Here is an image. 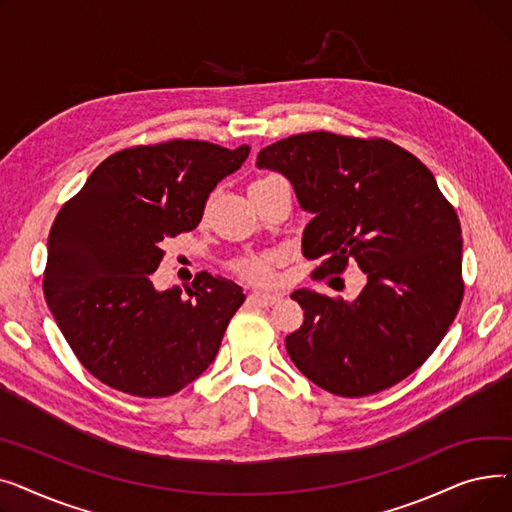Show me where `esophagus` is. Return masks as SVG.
<instances>
[{
  "label": "esophagus",
  "mask_w": 512,
  "mask_h": 512,
  "mask_svg": "<svg viewBox=\"0 0 512 512\" xmlns=\"http://www.w3.org/2000/svg\"><path fill=\"white\" fill-rule=\"evenodd\" d=\"M280 301L278 294H261V292H251L247 303L253 307H272Z\"/></svg>",
  "instance_id": "obj_1"
}]
</instances>
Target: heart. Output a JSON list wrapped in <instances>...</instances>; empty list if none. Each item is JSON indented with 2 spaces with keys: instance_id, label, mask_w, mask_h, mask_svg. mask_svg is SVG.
Masks as SVG:
<instances>
[{
  "instance_id": "heart-1",
  "label": "heart",
  "mask_w": 512,
  "mask_h": 512,
  "mask_svg": "<svg viewBox=\"0 0 512 512\" xmlns=\"http://www.w3.org/2000/svg\"><path fill=\"white\" fill-rule=\"evenodd\" d=\"M278 261V253L274 251H261V253H251L245 257H238L230 263L234 274H238L242 280L267 286L274 282V265Z\"/></svg>"
}]
</instances>
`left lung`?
Listing matches in <instances>:
<instances>
[{
	"label": "left lung",
	"instance_id": "8db88e82",
	"mask_svg": "<svg viewBox=\"0 0 512 512\" xmlns=\"http://www.w3.org/2000/svg\"><path fill=\"white\" fill-rule=\"evenodd\" d=\"M257 166L282 172L315 215L303 234V255L319 261L313 278L351 263L367 274L353 303L292 292L305 309L286 336L292 363L344 398L405 380L436 351L465 292L461 222L434 174L392 141L326 130L263 147Z\"/></svg>",
	"mask_w": 512,
	"mask_h": 512
}]
</instances>
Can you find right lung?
Returning <instances> with one entry per match:
<instances>
[{"mask_svg": "<svg viewBox=\"0 0 512 512\" xmlns=\"http://www.w3.org/2000/svg\"><path fill=\"white\" fill-rule=\"evenodd\" d=\"M174 139L122 149L58 211L47 238L45 301L72 353L118 392L161 398L197 380L245 303L232 280L201 272L182 297L149 274L164 242L195 230L209 193L249 157Z\"/></svg>", "mask_w": 512, "mask_h": 512, "instance_id": "obj_1", "label": "right lung"}]
</instances>
